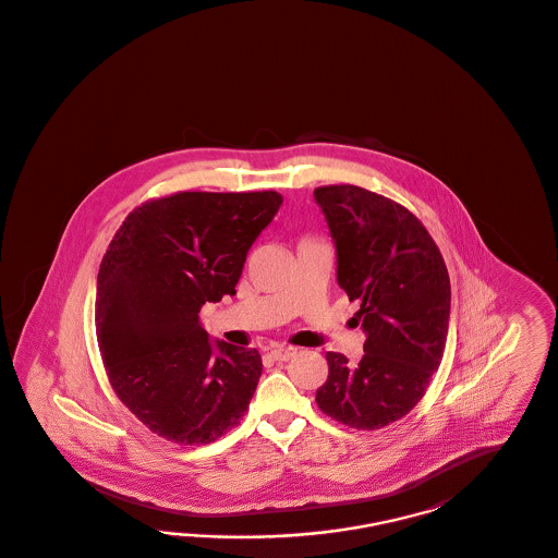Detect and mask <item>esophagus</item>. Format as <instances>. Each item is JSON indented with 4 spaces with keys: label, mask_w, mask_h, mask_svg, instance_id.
<instances>
[{
    "label": "esophagus",
    "mask_w": 558,
    "mask_h": 558,
    "mask_svg": "<svg viewBox=\"0 0 558 558\" xmlns=\"http://www.w3.org/2000/svg\"><path fill=\"white\" fill-rule=\"evenodd\" d=\"M294 354H296V348L294 347H274L269 350V356L274 361H290Z\"/></svg>",
    "instance_id": "34e87169"
}]
</instances>
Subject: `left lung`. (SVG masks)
I'll use <instances>...</instances> for the list:
<instances>
[{
    "label": "left lung",
    "instance_id": "obj_1",
    "mask_svg": "<svg viewBox=\"0 0 558 558\" xmlns=\"http://www.w3.org/2000/svg\"><path fill=\"white\" fill-rule=\"evenodd\" d=\"M336 247V280L359 301L365 354L348 365L327 352L326 384L315 402L350 428L375 430L423 400L447 342L451 287L441 251L404 206L356 185L317 187Z\"/></svg>",
    "mask_w": 558,
    "mask_h": 558
}]
</instances>
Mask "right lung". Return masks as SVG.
Wrapping results in <instances>:
<instances>
[{
    "label": "right lung",
    "instance_id": "add662e5",
    "mask_svg": "<svg viewBox=\"0 0 558 558\" xmlns=\"http://www.w3.org/2000/svg\"><path fill=\"white\" fill-rule=\"evenodd\" d=\"M276 192H181L135 208L97 280V338L117 398L158 437L204 445L239 424L262 377L255 348L210 342L199 308L236 294Z\"/></svg>",
    "mask_w": 558,
    "mask_h": 558
}]
</instances>
